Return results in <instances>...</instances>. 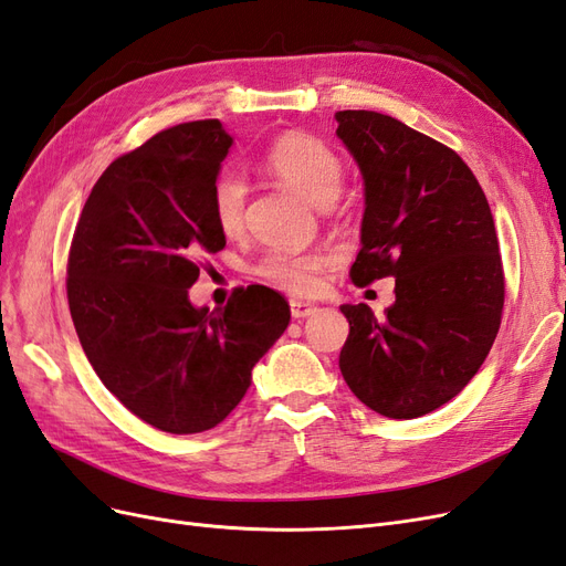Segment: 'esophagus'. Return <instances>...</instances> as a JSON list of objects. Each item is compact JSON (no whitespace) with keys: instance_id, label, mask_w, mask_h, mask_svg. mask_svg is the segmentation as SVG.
I'll list each match as a JSON object with an SVG mask.
<instances>
[{"instance_id":"1","label":"esophagus","mask_w":566,"mask_h":566,"mask_svg":"<svg viewBox=\"0 0 566 566\" xmlns=\"http://www.w3.org/2000/svg\"><path fill=\"white\" fill-rule=\"evenodd\" d=\"M290 314L293 318H310L312 314H316V306L312 302H302V300H290Z\"/></svg>"}]
</instances>
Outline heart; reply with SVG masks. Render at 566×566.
I'll return each mask as SVG.
<instances>
[{
  "instance_id": "b5f03b06",
  "label": "heart",
  "mask_w": 566,
  "mask_h": 566,
  "mask_svg": "<svg viewBox=\"0 0 566 566\" xmlns=\"http://www.w3.org/2000/svg\"><path fill=\"white\" fill-rule=\"evenodd\" d=\"M266 167L316 205L333 202L342 184V160L318 136L285 134L266 153ZM248 181L235 169H227L212 186V217L221 233L233 235L243 227ZM333 264L328 252L273 250L256 266L260 276L285 293L312 295L323 283V271Z\"/></svg>"
}]
</instances>
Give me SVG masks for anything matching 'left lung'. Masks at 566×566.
I'll list each match as a JSON object with an SVG mask.
<instances>
[{
    "label": "left lung",
    "instance_id": "obj_1",
    "mask_svg": "<svg viewBox=\"0 0 566 566\" xmlns=\"http://www.w3.org/2000/svg\"><path fill=\"white\" fill-rule=\"evenodd\" d=\"M337 136L364 177L352 281L394 276L385 318L342 304L339 370L375 413L410 420L462 391L501 328L505 283L493 214L455 150L389 115L339 111Z\"/></svg>",
    "mask_w": 566,
    "mask_h": 566
}]
</instances>
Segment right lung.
Here are the masks:
<instances>
[{
    "label": "right lung",
    "instance_id": "1",
    "mask_svg": "<svg viewBox=\"0 0 566 566\" xmlns=\"http://www.w3.org/2000/svg\"><path fill=\"white\" fill-rule=\"evenodd\" d=\"M233 146L219 119L169 127L111 163L84 202L67 256V304L98 380L169 434L212 430L290 323L266 285L224 310L188 300L198 256L224 250L212 186Z\"/></svg>",
    "mask_w": 566,
    "mask_h": 566
}]
</instances>
